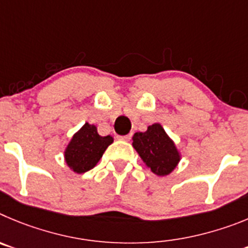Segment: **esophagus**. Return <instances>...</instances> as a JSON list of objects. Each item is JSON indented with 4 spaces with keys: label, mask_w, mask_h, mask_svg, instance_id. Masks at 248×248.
Returning a JSON list of instances; mask_svg holds the SVG:
<instances>
[{
    "label": "esophagus",
    "mask_w": 248,
    "mask_h": 248,
    "mask_svg": "<svg viewBox=\"0 0 248 248\" xmlns=\"http://www.w3.org/2000/svg\"><path fill=\"white\" fill-rule=\"evenodd\" d=\"M131 137H132V133H129V135H126V136H117V138L121 140H131Z\"/></svg>",
    "instance_id": "obj_1"
}]
</instances>
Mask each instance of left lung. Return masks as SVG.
<instances>
[{
	"label": "left lung",
	"instance_id": "8db88e82",
	"mask_svg": "<svg viewBox=\"0 0 248 248\" xmlns=\"http://www.w3.org/2000/svg\"><path fill=\"white\" fill-rule=\"evenodd\" d=\"M133 148L152 171L159 177L168 175L178 166L180 153L160 124L148 126L146 132H136Z\"/></svg>",
	"mask_w": 248,
	"mask_h": 248
}]
</instances>
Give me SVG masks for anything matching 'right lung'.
Returning a JSON list of instances; mask_svg holds the SVG:
<instances>
[{"mask_svg":"<svg viewBox=\"0 0 248 248\" xmlns=\"http://www.w3.org/2000/svg\"><path fill=\"white\" fill-rule=\"evenodd\" d=\"M112 142L111 136L102 137L97 133L95 124L86 122L66 146L64 152L66 164L75 173H85L96 166L104 152Z\"/></svg>","mask_w":248,"mask_h":248,"instance_id":"obj_1","label":"right lung"}]
</instances>
